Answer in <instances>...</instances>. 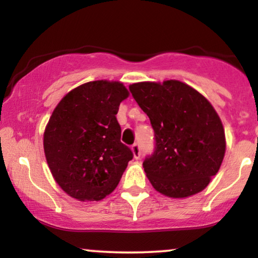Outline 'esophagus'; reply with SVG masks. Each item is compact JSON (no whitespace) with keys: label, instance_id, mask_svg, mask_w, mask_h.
I'll return each instance as SVG.
<instances>
[{"label":"esophagus","instance_id":"esophagus-1","mask_svg":"<svg viewBox=\"0 0 258 258\" xmlns=\"http://www.w3.org/2000/svg\"><path fill=\"white\" fill-rule=\"evenodd\" d=\"M132 150H133V154H134V157L136 158V160H139V158L141 157V147L139 143H135L133 144L132 147Z\"/></svg>","mask_w":258,"mask_h":258}]
</instances>
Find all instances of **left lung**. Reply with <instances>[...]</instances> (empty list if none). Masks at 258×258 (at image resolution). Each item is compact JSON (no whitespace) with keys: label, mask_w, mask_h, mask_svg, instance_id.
Segmentation results:
<instances>
[{"label":"left lung","mask_w":258,"mask_h":258,"mask_svg":"<svg viewBox=\"0 0 258 258\" xmlns=\"http://www.w3.org/2000/svg\"><path fill=\"white\" fill-rule=\"evenodd\" d=\"M129 90L154 129V151L143 162L154 188L174 199L202 191L225 153L224 129L213 105L175 80L135 83Z\"/></svg>","instance_id":"1"}]
</instances>
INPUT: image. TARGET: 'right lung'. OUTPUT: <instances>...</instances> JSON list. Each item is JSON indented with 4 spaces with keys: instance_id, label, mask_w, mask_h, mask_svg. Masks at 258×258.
<instances>
[{
    "instance_id": "right-lung-1",
    "label": "right lung",
    "mask_w": 258,
    "mask_h": 258,
    "mask_svg": "<svg viewBox=\"0 0 258 258\" xmlns=\"http://www.w3.org/2000/svg\"><path fill=\"white\" fill-rule=\"evenodd\" d=\"M128 95L122 83L94 81L67 94L52 111L44 132L45 158L55 181L74 199H104L133 160L116 118Z\"/></svg>"
}]
</instances>
